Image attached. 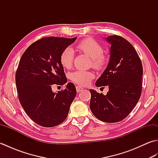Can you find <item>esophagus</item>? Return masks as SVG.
<instances>
[{
	"mask_svg": "<svg viewBox=\"0 0 158 158\" xmlns=\"http://www.w3.org/2000/svg\"><path fill=\"white\" fill-rule=\"evenodd\" d=\"M76 89H77V92H81L82 90L83 89V88H81V86H77V87H76Z\"/></svg>",
	"mask_w": 158,
	"mask_h": 158,
	"instance_id": "1",
	"label": "esophagus"
}]
</instances>
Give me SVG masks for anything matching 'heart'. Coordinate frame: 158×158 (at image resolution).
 Instances as JSON below:
<instances>
[{
	"label": "heart",
	"instance_id": "1",
	"mask_svg": "<svg viewBox=\"0 0 158 158\" xmlns=\"http://www.w3.org/2000/svg\"><path fill=\"white\" fill-rule=\"evenodd\" d=\"M80 52L85 53L91 58V65L94 69L101 70L105 69L107 64V58L104 54L102 45L96 40L87 38L80 41L77 46ZM74 60L73 50L67 48L62 52L60 62L63 67L69 69L72 66ZM94 74L90 71L77 70L70 74V78L73 82L80 85H86L94 78Z\"/></svg>",
	"mask_w": 158,
	"mask_h": 158
}]
</instances>
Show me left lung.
Masks as SVG:
<instances>
[{
	"label": "left lung",
	"instance_id": "1",
	"mask_svg": "<svg viewBox=\"0 0 158 158\" xmlns=\"http://www.w3.org/2000/svg\"><path fill=\"white\" fill-rule=\"evenodd\" d=\"M106 39L111 45L110 60L96 86H108L109 92L104 95L90 89L89 108L97 119L115 123L125 119L139 102L143 70L141 60L129 41L118 35Z\"/></svg>",
	"mask_w": 158,
	"mask_h": 158
}]
</instances>
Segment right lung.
<instances>
[{
    "mask_svg": "<svg viewBox=\"0 0 158 158\" xmlns=\"http://www.w3.org/2000/svg\"><path fill=\"white\" fill-rule=\"evenodd\" d=\"M76 39L42 38L32 43L19 60L15 73L18 98L26 113L39 126H56L68 116L77 95L75 85L69 82L58 93L52 87L67 82L60 56Z\"/></svg>",
    "mask_w": 158,
    "mask_h": 158,
    "instance_id": "1",
    "label": "right lung"
}]
</instances>
